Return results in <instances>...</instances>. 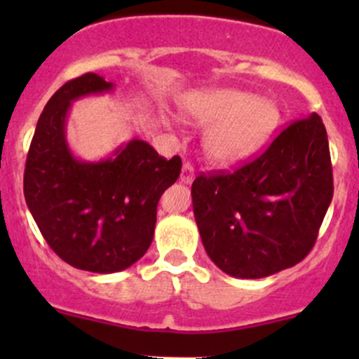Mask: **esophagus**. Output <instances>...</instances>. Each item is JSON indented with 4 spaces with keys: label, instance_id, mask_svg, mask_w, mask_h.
Masks as SVG:
<instances>
[{
    "label": "esophagus",
    "instance_id": "1",
    "mask_svg": "<svg viewBox=\"0 0 359 359\" xmlns=\"http://www.w3.org/2000/svg\"><path fill=\"white\" fill-rule=\"evenodd\" d=\"M194 180V167L192 163L185 162L182 165V172H180V182L191 184Z\"/></svg>",
    "mask_w": 359,
    "mask_h": 359
}]
</instances>
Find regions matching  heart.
<instances>
[{
  "label": "heart",
  "instance_id": "obj_1",
  "mask_svg": "<svg viewBox=\"0 0 359 359\" xmlns=\"http://www.w3.org/2000/svg\"><path fill=\"white\" fill-rule=\"evenodd\" d=\"M185 118L201 126L204 151L216 165H236L269 142L280 123V109L269 97L219 88L197 90L182 102Z\"/></svg>",
  "mask_w": 359,
  "mask_h": 359
}]
</instances>
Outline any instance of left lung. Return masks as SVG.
<instances>
[{
	"label": "left lung",
	"instance_id": "left-lung-1",
	"mask_svg": "<svg viewBox=\"0 0 359 359\" xmlns=\"http://www.w3.org/2000/svg\"><path fill=\"white\" fill-rule=\"evenodd\" d=\"M323 119L288 125L258 158L192 184L201 240L214 265L236 278H263L307 257L332 201Z\"/></svg>",
	"mask_w": 359,
	"mask_h": 359
}]
</instances>
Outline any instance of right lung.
I'll list each match as a JSON object with an SVG mask.
<instances>
[{
  "instance_id": "add662e5",
  "label": "right lung",
  "mask_w": 359,
  "mask_h": 359,
  "mask_svg": "<svg viewBox=\"0 0 359 359\" xmlns=\"http://www.w3.org/2000/svg\"><path fill=\"white\" fill-rule=\"evenodd\" d=\"M113 89L94 72L65 82L40 114L23 177L25 201L48 246L94 273L121 271L147 253L156 204L182 168L180 156L163 158L137 138L100 162L72 154L65 138L72 102Z\"/></svg>"
}]
</instances>
